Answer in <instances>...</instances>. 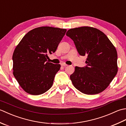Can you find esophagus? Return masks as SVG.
<instances>
[{"mask_svg":"<svg viewBox=\"0 0 126 126\" xmlns=\"http://www.w3.org/2000/svg\"><path fill=\"white\" fill-rule=\"evenodd\" d=\"M61 65L62 66H67L68 65L66 64H65V63H62L61 64Z\"/></svg>","mask_w":126,"mask_h":126,"instance_id":"34e87169","label":"esophagus"}]
</instances>
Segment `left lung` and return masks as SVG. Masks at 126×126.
I'll list each match as a JSON object with an SVG mask.
<instances>
[{"label": "left lung", "mask_w": 126, "mask_h": 126, "mask_svg": "<svg viewBox=\"0 0 126 126\" xmlns=\"http://www.w3.org/2000/svg\"><path fill=\"white\" fill-rule=\"evenodd\" d=\"M66 35L79 54L87 56V65L76 66L70 78L74 86L87 95L97 94L108 87L118 70L115 47L101 31L89 26L71 29Z\"/></svg>", "instance_id": "obj_1"}]
</instances>
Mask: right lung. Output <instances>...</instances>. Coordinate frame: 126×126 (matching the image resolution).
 Instances as JSON below:
<instances>
[{"label": "right lung", "instance_id": "right-lung-1", "mask_svg": "<svg viewBox=\"0 0 126 126\" xmlns=\"http://www.w3.org/2000/svg\"><path fill=\"white\" fill-rule=\"evenodd\" d=\"M66 31L50 26L37 28L28 32L16 47L13 74L25 92L41 95L52 87L61 65L47 61L48 54L56 51Z\"/></svg>", "mask_w": 126, "mask_h": 126}]
</instances>
